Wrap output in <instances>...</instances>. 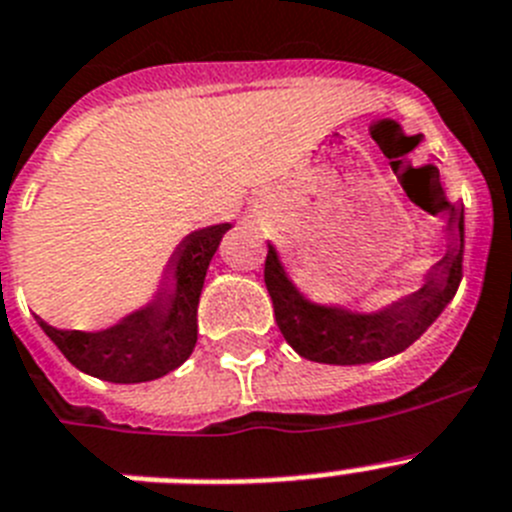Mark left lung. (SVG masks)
Instances as JSON below:
<instances>
[{
  "label": "left lung",
  "mask_w": 512,
  "mask_h": 512,
  "mask_svg": "<svg viewBox=\"0 0 512 512\" xmlns=\"http://www.w3.org/2000/svg\"><path fill=\"white\" fill-rule=\"evenodd\" d=\"M440 189V212L448 214V251L425 274V285L375 313L310 303L287 277L277 248L269 243L264 264L274 318L295 352L323 365H365L404 352L432 326L456 295L464 277V204L445 199L440 170L427 165Z\"/></svg>",
  "instance_id": "1"
}]
</instances>
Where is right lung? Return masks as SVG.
Segmentation results:
<instances>
[{"label":"right lung","mask_w":512,"mask_h":512,"mask_svg":"<svg viewBox=\"0 0 512 512\" xmlns=\"http://www.w3.org/2000/svg\"><path fill=\"white\" fill-rule=\"evenodd\" d=\"M230 222L194 230L170 256L155 300L103 331H67L38 326L61 355L82 373L111 383H144L163 378L186 362L196 347V308L209 261Z\"/></svg>","instance_id":"add662e5"}]
</instances>
